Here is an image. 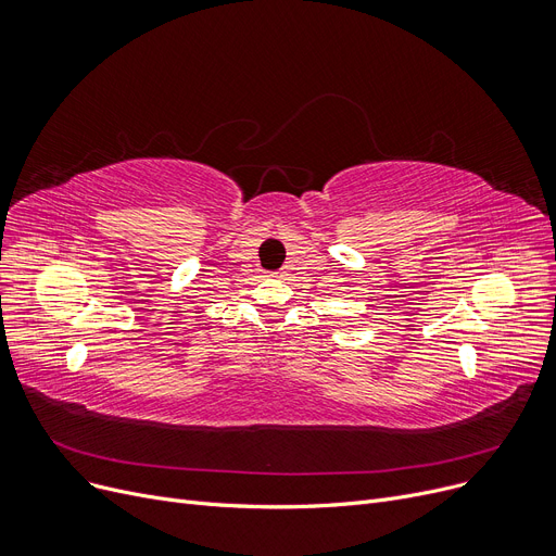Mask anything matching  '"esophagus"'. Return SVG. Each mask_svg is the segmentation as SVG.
Wrapping results in <instances>:
<instances>
[{
    "instance_id": "1",
    "label": "esophagus",
    "mask_w": 556,
    "mask_h": 556,
    "mask_svg": "<svg viewBox=\"0 0 556 556\" xmlns=\"http://www.w3.org/2000/svg\"><path fill=\"white\" fill-rule=\"evenodd\" d=\"M277 275H279V277H281V275H283V273H277Z\"/></svg>"
}]
</instances>
